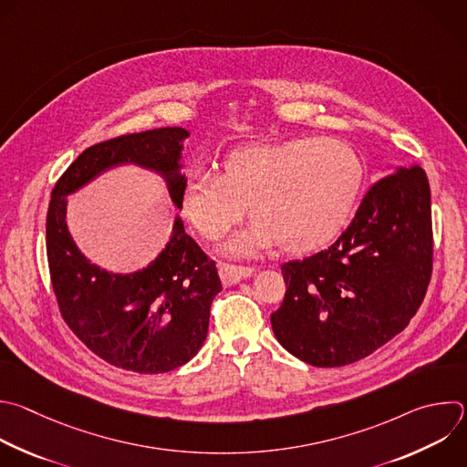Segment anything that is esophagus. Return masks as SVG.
Segmentation results:
<instances>
[{"label": "esophagus", "mask_w": 467, "mask_h": 467, "mask_svg": "<svg viewBox=\"0 0 467 467\" xmlns=\"http://www.w3.org/2000/svg\"><path fill=\"white\" fill-rule=\"evenodd\" d=\"M220 278L223 282V285H234L242 280H245L247 276H251L256 269L254 267H245V265H233V264H220Z\"/></svg>", "instance_id": "1"}]
</instances>
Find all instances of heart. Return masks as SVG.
Wrapping results in <instances>:
<instances>
[{
    "mask_svg": "<svg viewBox=\"0 0 467 467\" xmlns=\"http://www.w3.org/2000/svg\"><path fill=\"white\" fill-rule=\"evenodd\" d=\"M363 180L358 151L336 139L251 144L225 155L220 178L192 176L182 211L209 242L225 236L247 213L253 223L225 245L231 256H251L275 242L284 253L309 254L341 233Z\"/></svg>",
    "mask_w": 467,
    "mask_h": 467,
    "instance_id": "1",
    "label": "heart"
}]
</instances>
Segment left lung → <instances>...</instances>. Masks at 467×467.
Wrapping results in <instances>:
<instances>
[{
  "mask_svg": "<svg viewBox=\"0 0 467 467\" xmlns=\"http://www.w3.org/2000/svg\"><path fill=\"white\" fill-rule=\"evenodd\" d=\"M432 271L431 189L418 165L398 167L363 198L328 249L282 264L276 341L314 367L356 363L418 312Z\"/></svg>",
  "mask_w": 467,
  "mask_h": 467,
  "instance_id": "8db88e82",
  "label": "left lung"
}]
</instances>
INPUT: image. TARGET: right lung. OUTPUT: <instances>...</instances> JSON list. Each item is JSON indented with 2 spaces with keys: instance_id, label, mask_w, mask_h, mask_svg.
I'll return each instance as SVG.
<instances>
[{
  "instance_id": "add662e5",
  "label": "right lung",
  "mask_w": 467,
  "mask_h": 467,
  "mask_svg": "<svg viewBox=\"0 0 467 467\" xmlns=\"http://www.w3.org/2000/svg\"><path fill=\"white\" fill-rule=\"evenodd\" d=\"M189 135L185 128L169 126L93 144L51 192L46 240L60 314L93 354L139 374L171 372L203 347L211 304L222 291L216 264L176 216L169 244L146 267L133 273L106 271L77 247L66 222V198L102 172L131 163L158 172L172 203L182 209L187 183L182 150Z\"/></svg>"
}]
</instances>
